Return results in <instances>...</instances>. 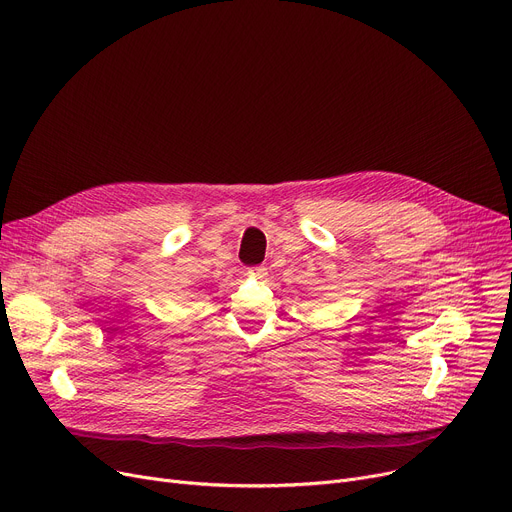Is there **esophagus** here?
Returning <instances> with one entry per match:
<instances>
[{
  "instance_id": "obj_1",
  "label": "esophagus",
  "mask_w": 512,
  "mask_h": 512,
  "mask_svg": "<svg viewBox=\"0 0 512 512\" xmlns=\"http://www.w3.org/2000/svg\"><path fill=\"white\" fill-rule=\"evenodd\" d=\"M247 276H251V278H255V280H263V278L267 276V269H265V267H251V269L247 271Z\"/></svg>"
}]
</instances>
